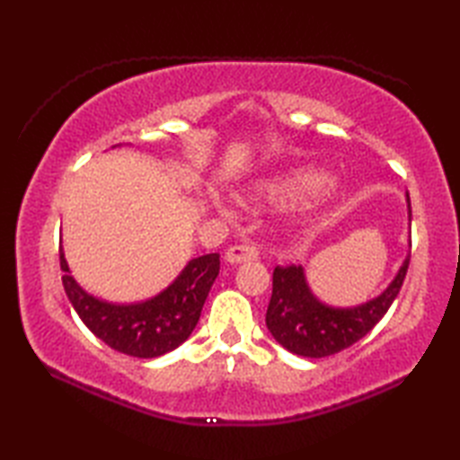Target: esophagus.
<instances>
[{
  "label": "esophagus",
  "instance_id": "esophagus-1",
  "mask_svg": "<svg viewBox=\"0 0 460 460\" xmlns=\"http://www.w3.org/2000/svg\"><path fill=\"white\" fill-rule=\"evenodd\" d=\"M257 259L259 251L252 245H233L225 252V261H227L229 265H239V262H249Z\"/></svg>",
  "mask_w": 460,
  "mask_h": 460
}]
</instances>
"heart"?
Returning <instances> with one entry per match:
<instances>
[{
    "mask_svg": "<svg viewBox=\"0 0 460 460\" xmlns=\"http://www.w3.org/2000/svg\"><path fill=\"white\" fill-rule=\"evenodd\" d=\"M336 190L338 185L334 181H326L324 172L318 168H296L257 180L249 185L252 198L269 201H296L308 194V199L296 203V213L290 217V225H295V227L308 225L318 205L330 199Z\"/></svg>",
    "mask_w": 460,
    "mask_h": 460,
    "instance_id": "1",
    "label": "heart"
}]
</instances>
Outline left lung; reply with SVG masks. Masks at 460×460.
Returning <instances> with one entry per match:
<instances>
[{"mask_svg": "<svg viewBox=\"0 0 460 460\" xmlns=\"http://www.w3.org/2000/svg\"><path fill=\"white\" fill-rule=\"evenodd\" d=\"M407 213L411 223V203L407 195ZM411 247V241H409ZM407 255L385 290L356 306H330L310 290L306 272L298 267H277L272 272V296L267 308V328L279 344L296 356L326 358L356 344L385 316L402 288Z\"/></svg>", "mask_w": 460, "mask_h": 460, "instance_id": "obj_1", "label": "left lung"}]
</instances>
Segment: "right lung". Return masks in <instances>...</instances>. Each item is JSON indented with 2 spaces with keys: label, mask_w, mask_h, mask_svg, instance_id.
I'll use <instances>...</instances> for the list:
<instances>
[{
  "label": "right lung",
  "mask_w": 460,
  "mask_h": 460,
  "mask_svg": "<svg viewBox=\"0 0 460 460\" xmlns=\"http://www.w3.org/2000/svg\"><path fill=\"white\" fill-rule=\"evenodd\" d=\"M63 287L76 314L96 338L126 356L158 358L181 346L201 316L215 279L219 252L191 259L160 295L134 305H114L93 296L71 275L65 251L58 247Z\"/></svg>",
  "instance_id": "1"
}]
</instances>
